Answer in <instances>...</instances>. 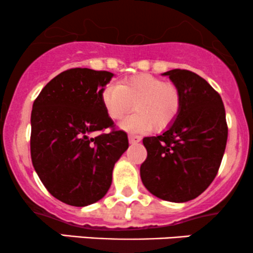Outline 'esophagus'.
<instances>
[{
  "label": "esophagus",
  "instance_id": "esophagus-1",
  "mask_svg": "<svg viewBox=\"0 0 253 253\" xmlns=\"http://www.w3.org/2000/svg\"><path fill=\"white\" fill-rule=\"evenodd\" d=\"M128 140L130 144H138L139 141H140V136L132 134V133H130V134H128Z\"/></svg>",
  "mask_w": 253,
  "mask_h": 253
}]
</instances>
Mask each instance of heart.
<instances>
[{
	"label": "heart",
	"instance_id": "b5f03b06",
	"mask_svg": "<svg viewBox=\"0 0 253 253\" xmlns=\"http://www.w3.org/2000/svg\"><path fill=\"white\" fill-rule=\"evenodd\" d=\"M101 101L107 115L121 120L132 110L135 113L121 124L124 129L144 132L155 128L164 130L175 123L182 107V92L178 86L162 78L141 74L109 84L101 92Z\"/></svg>",
	"mask_w": 253,
	"mask_h": 253
}]
</instances>
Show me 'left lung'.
<instances>
[{"instance_id": "left-lung-1", "label": "left lung", "mask_w": 253, "mask_h": 253, "mask_svg": "<svg viewBox=\"0 0 253 253\" xmlns=\"http://www.w3.org/2000/svg\"><path fill=\"white\" fill-rule=\"evenodd\" d=\"M182 92L175 123L163 134L143 139L147 157L140 177L151 194L187 202L210 187L221 164L228 128L221 96L195 72H164Z\"/></svg>"}]
</instances>
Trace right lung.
Masks as SVG:
<instances>
[{"instance_id": "obj_1", "label": "right lung", "mask_w": 253, "mask_h": 253, "mask_svg": "<svg viewBox=\"0 0 253 253\" xmlns=\"http://www.w3.org/2000/svg\"><path fill=\"white\" fill-rule=\"evenodd\" d=\"M114 74L75 68L43 86L31 115V157L52 196L84 207L97 202L112 184L114 165L128 149L126 132L114 128L101 92ZM112 128L92 138V131Z\"/></svg>"}]
</instances>
